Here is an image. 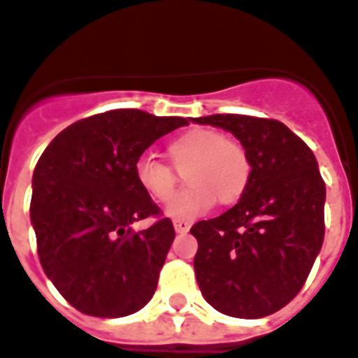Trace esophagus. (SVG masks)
<instances>
[{
	"label": "esophagus",
	"instance_id": "34e87169",
	"mask_svg": "<svg viewBox=\"0 0 358 358\" xmlns=\"http://www.w3.org/2000/svg\"><path fill=\"white\" fill-rule=\"evenodd\" d=\"M173 227H176V231L179 234H185V233H189V231H190L189 221H179V219H177V221H173Z\"/></svg>",
	"mask_w": 358,
	"mask_h": 358
}]
</instances>
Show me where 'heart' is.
<instances>
[{
    "mask_svg": "<svg viewBox=\"0 0 358 358\" xmlns=\"http://www.w3.org/2000/svg\"><path fill=\"white\" fill-rule=\"evenodd\" d=\"M169 160L176 169H187L182 190L166 206V215L173 219H194L221 204L236 202L246 190L252 166L244 147L211 129L194 127L168 143ZM141 190L156 202H166L176 190V173L152 156H141L133 166Z\"/></svg>",
    "mask_w": 358,
    "mask_h": 358,
    "instance_id": "b5f03b06",
    "label": "heart"
}]
</instances>
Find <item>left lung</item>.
Masks as SVG:
<instances>
[{
  "label": "left lung",
  "mask_w": 358,
  "mask_h": 358,
  "mask_svg": "<svg viewBox=\"0 0 358 358\" xmlns=\"http://www.w3.org/2000/svg\"><path fill=\"white\" fill-rule=\"evenodd\" d=\"M192 122L233 133L252 166L238 204L190 229L200 292L229 317L273 315L303 288L322 248L326 185L317 158L276 120L213 114Z\"/></svg>",
  "instance_id": "obj_1"
}]
</instances>
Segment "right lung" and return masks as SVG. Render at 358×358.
I'll return each mask as SVG.
<instances>
[{
  "label": "right lung",
  "mask_w": 358,
  "mask_h": 358,
  "mask_svg": "<svg viewBox=\"0 0 358 358\" xmlns=\"http://www.w3.org/2000/svg\"><path fill=\"white\" fill-rule=\"evenodd\" d=\"M189 120L110 110L69 125L32 176L30 221L47 278L78 311L118 318L150 301L176 231L135 181L133 166L154 141Z\"/></svg>",
  "instance_id": "obj_1"
}]
</instances>
